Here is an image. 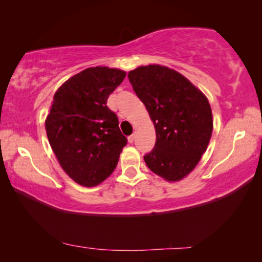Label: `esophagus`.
I'll return each instance as SVG.
<instances>
[{
	"mask_svg": "<svg viewBox=\"0 0 262 262\" xmlns=\"http://www.w3.org/2000/svg\"><path fill=\"white\" fill-rule=\"evenodd\" d=\"M134 140H135V135L128 136V142H129V143H133V142H134Z\"/></svg>",
	"mask_w": 262,
	"mask_h": 262,
	"instance_id": "esophagus-1",
	"label": "esophagus"
}]
</instances>
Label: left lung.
Listing matches in <instances>:
<instances>
[{
	"instance_id": "1",
	"label": "left lung",
	"mask_w": 262,
	"mask_h": 262,
	"mask_svg": "<svg viewBox=\"0 0 262 262\" xmlns=\"http://www.w3.org/2000/svg\"><path fill=\"white\" fill-rule=\"evenodd\" d=\"M128 78L156 129L145 164L167 181L181 180L198 165L210 141L209 101L183 75L159 64L141 66Z\"/></svg>"
}]
</instances>
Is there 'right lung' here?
Listing matches in <instances>:
<instances>
[{"mask_svg":"<svg viewBox=\"0 0 262 262\" xmlns=\"http://www.w3.org/2000/svg\"><path fill=\"white\" fill-rule=\"evenodd\" d=\"M125 77L120 69L88 68L62 84L53 98L45 122L48 141L66 173L85 187L112 174L127 144L117 114L106 105Z\"/></svg>","mask_w":262,"mask_h":262,"instance_id":"right-lung-1","label":"right lung"}]
</instances>
